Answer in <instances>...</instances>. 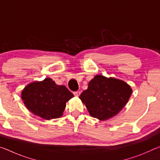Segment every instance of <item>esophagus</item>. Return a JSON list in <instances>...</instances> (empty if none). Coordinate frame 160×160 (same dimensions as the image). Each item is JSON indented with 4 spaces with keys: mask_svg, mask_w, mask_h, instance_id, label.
I'll list each match as a JSON object with an SVG mask.
<instances>
[{
    "mask_svg": "<svg viewBox=\"0 0 160 160\" xmlns=\"http://www.w3.org/2000/svg\"><path fill=\"white\" fill-rule=\"evenodd\" d=\"M73 94H74V95H75V96H79L80 94V91H76V92H74Z\"/></svg>",
    "mask_w": 160,
    "mask_h": 160,
    "instance_id": "1",
    "label": "esophagus"
}]
</instances>
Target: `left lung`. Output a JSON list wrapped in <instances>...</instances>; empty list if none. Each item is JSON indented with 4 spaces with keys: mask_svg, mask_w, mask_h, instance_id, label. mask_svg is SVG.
<instances>
[{
    "mask_svg": "<svg viewBox=\"0 0 160 160\" xmlns=\"http://www.w3.org/2000/svg\"><path fill=\"white\" fill-rule=\"evenodd\" d=\"M131 94L132 89L124 81L97 75L79 98L92 117L105 121L123 109Z\"/></svg>",
    "mask_w": 160,
    "mask_h": 160,
    "instance_id": "left-lung-1",
    "label": "left lung"
}]
</instances>
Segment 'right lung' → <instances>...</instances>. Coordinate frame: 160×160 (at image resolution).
<instances>
[{"instance_id":"right-lung-1","label":"right lung","mask_w":160,"mask_h":160,"mask_svg":"<svg viewBox=\"0 0 160 160\" xmlns=\"http://www.w3.org/2000/svg\"><path fill=\"white\" fill-rule=\"evenodd\" d=\"M74 95L63 85H57L51 78L29 84L22 92L26 107L34 114L47 120L61 117L66 103Z\"/></svg>"}]
</instances>
